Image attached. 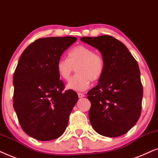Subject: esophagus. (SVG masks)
<instances>
[{"label":"esophagus","mask_w":158,"mask_h":158,"mask_svg":"<svg viewBox=\"0 0 158 158\" xmlns=\"http://www.w3.org/2000/svg\"><path fill=\"white\" fill-rule=\"evenodd\" d=\"M78 97H79V98H82L85 97V94L83 93H81V92H79V93H78Z\"/></svg>","instance_id":"1"}]
</instances>
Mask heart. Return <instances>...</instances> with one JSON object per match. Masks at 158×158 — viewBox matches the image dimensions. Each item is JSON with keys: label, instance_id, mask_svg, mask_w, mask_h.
<instances>
[{"label": "heart", "instance_id": "b5f03b06", "mask_svg": "<svg viewBox=\"0 0 158 158\" xmlns=\"http://www.w3.org/2000/svg\"><path fill=\"white\" fill-rule=\"evenodd\" d=\"M57 71L64 80H69L73 71L77 73L71 78L67 88L76 91H84L91 81L101 79L106 69V60L99 52L85 45H77L69 52V58H60L56 64Z\"/></svg>", "mask_w": 158, "mask_h": 158}]
</instances>
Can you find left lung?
Instances as JSON below:
<instances>
[{
    "label": "left lung",
    "instance_id": "8db88e82",
    "mask_svg": "<svg viewBox=\"0 0 158 158\" xmlns=\"http://www.w3.org/2000/svg\"><path fill=\"white\" fill-rule=\"evenodd\" d=\"M81 40L99 50L106 69L98 85L87 92L90 123L108 137L127 133L139 118L143 87L135 58L123 43L109 35L84 37Z\"/></svg>",
    "mask_w": 158,
    "mask_h": 158
}]
</instances>
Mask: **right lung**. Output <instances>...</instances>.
I'll use <instances>...</instances> for the list:
<instances>
[{"label": "right lung", "instance_id": "1", "mask_svg": "<svg viewBox=\"0 0 158 158\" xmlns=\"http://www.w3.org/2000/svg\"><path fill=\"white\" fill-rule=\"evenodd\" d=\"M75 37L40 38L22 52L14 73V108L23 131L40 141L61 136L78 100L77 93L65 90L56 68L63 52Z\"/></svg>", "mask_w": 158, "mask_h": 158}]
</instances>
